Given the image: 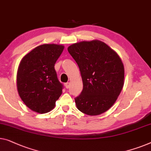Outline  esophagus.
I'll return each mask as SVG.
<instances>
[{
	"instance_id": "34e87169",
	"label": "esophagus",
	"mask_w": 151,
	"mask_h": 151,
	"mask_svg": "<svg viewBox=\"0 0 151 151\" xmlns=\"http://www.w3.org/2000/svg\"><path fill=\"white\" fill-rule=\"evenodd\" d=\"M65 88H69V86H70V83H69V82L65 83Z\"/></svg>"
}]
</instances>
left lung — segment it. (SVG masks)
Here are the masks:
<instances>
[{
    "mask_svg": "<svg viewBox=\"0 0 151 151\" xmlns=\"http://www.w3.org/2000/svg\"><path fill=\"white\" fill-rule=\"evenodd\" d=\"M67 50L79 67L83 82L82 93L75 98L78 109L90 116L106 112L116 101L124 85L121 58L99 40L73 43Z\"/></svg>",
    "mask_w": 151,
    "mask_h": 151,
    "instance_id": "obj_1",
    "label": "left lung"
}]
</instances>
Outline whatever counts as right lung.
<instances>
[{
	"mask_svg": "<svg viewBox=\"0 0 151 151\" xmlns=\"http://www.w3.org/2000/svg\"><path fill=\"white\" fill-rule=\"evenodd\" d=\"M64 50L62 45H39L24 56L17 73V88L26 106L34 112L51 111L62 94L54 65Z\"/></svg>",
	"mask_w": 151,
	"mask_h": 151,
	"instance_id": "add662e5",
	"label": "right lung"
}]
</instances>
